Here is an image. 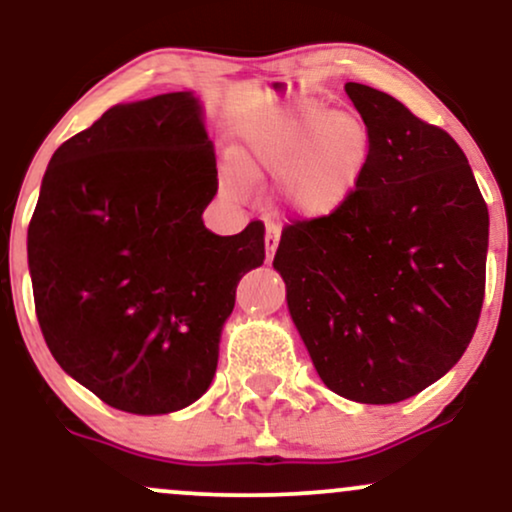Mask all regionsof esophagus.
<instances>
[{"label": "esophagus", "mask_w": 512, "mask_h": 512, "mask_svg": "<svg viewBox=\"0 0 512 512\" xmlns=\"http://www.w3.org/2000/svg\"><path fill=\"white\" fill-rule=\"evenodd\" d=\"M276 248H279V231H276L274 226H269L267 233H264V250H267V262H272Z\"/></svg>", "instance_id": "1"}]
</instances>
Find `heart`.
I'll return each instance as SVG.
<instances>
[{
    "label": "heart",
    "instance_id": "heart-1",
    "mask_svg": "<svg viewBox=\"0 0 512 512\" xmlns=\"http://www.w3.org/2000/svg\"><path fill=\"white\" fill-rule=\"evenodd\" d=\"M368 156L366 125L317 101L264 110L240 127V173L279 180L281 207L298 219L342 211L366 175Z\"/></svg>",
    "mask_w": 512,
    "mask_h": 512
}]
</instances>
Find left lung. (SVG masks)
Listing matches in <instances>:
<instances>
[{
	"label": "left lung",
	"mask_w": 512,
	"mask_h": 512,
	"mask_svg": "<svg viewBox=\"0 0 512 512\" xmlns=\"http://www.w3.org/2000/svg\"><path fill=\"white\" fill-rule=\"evenodd\" d=\"M344 91L368 129L366 175L342 211L284 228L274 269L322 383L351 402L395 404L472 342L489 209L448 132L378 88Z\"/></svg>",
	"instance_id": "obj_1"
}]
</instances>
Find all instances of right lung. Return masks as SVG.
Masks as SVG:
<instances>
[{
    "instance_id": "obj_1",
    "label": "right lung",
    "mask_w": 512,
    "mask_h": 512,
    "mask_svg": "<svg viewBox=\"0 0 512 512\" xmlns=\"http://www.w3.org/2000/svg\"><path fill=\"white\" fill-rule=\"evenodd\" d=\"M219 190L195 91L120 103L48 163L28 226L35 313L50 354L110 407L180 411L209 390L236 286L264 226L216 236Z\"/></svg>"
}]
</instances>
